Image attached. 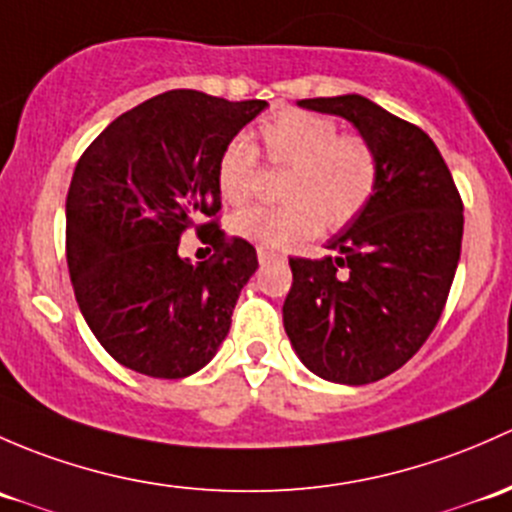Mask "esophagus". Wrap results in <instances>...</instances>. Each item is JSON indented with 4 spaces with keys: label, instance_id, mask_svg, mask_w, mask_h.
<instances>
[{
    "label": "esophagus",
    "instance_id": "34e87169",
    "mask_svg": "<svg viewBox=\"0 0 512 512\" xmlns=\"http://www.w3.org/2000/svg\"><path fill=\"white\" fill-rule=\"evenodd\" d=\"M258 254V261L261 263H271V261H283V254L281 251H273V249H266V246H258L256 249Z\"/></svg>",
    "mask_w": 512,
    "mask_h": 512
}]
</instances>
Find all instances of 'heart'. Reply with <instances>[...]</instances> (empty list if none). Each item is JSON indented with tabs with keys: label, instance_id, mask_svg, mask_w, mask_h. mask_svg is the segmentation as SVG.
Here are the masks:
<instances>
[{
	"label": "heart",
	"instance_id": "heart-1",
	"mask_svg": "<svg viewBox=\"0 0 512 512\" xmlns=\"http://www.w3.org/2000/svg\"><path fill=\"white\" fill-rule=\"evenodd\" d=\"M256 145L231 140L217 160V189L229 204L244 202L256 175V152L273 167H286L278 207H246L231 219L239 239L283 249L315 231H337L355 221L372 202L379 160L362 135L340 133L328 115L281 108L254 130Z\"/></svg>",
	"mask_w": 512,
	"mask_h": 512
}]
</instances>
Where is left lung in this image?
I'll return each mask as SVG.
<instances>
[{
	"instance_id": "1",
	"label": "left lung",
	"mask_w": 512,
	"mask_h": 512,
	"mask_svg": "<svg viewBox=\"0 0 512 512\" xmlns=\"http://www.w3.org/2000/svg\"><path fill=\"white\" fill-rule=\"evenodd\" d=\"M340 115L377 152L372 202L328 241L335 256L291 258L283 328L318 377L370 384L419 352L436 328L461 258L463 204L434 140L370 98L298 100Z\"/></svg>"
}]
</instances>
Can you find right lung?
Instances as JSON below:
<instances>
[{
	"instance_id": "add662e5",
	"label": "right lung",
	"mask_w": 512,
	"mask_h": 512,
	"mask_svg": "<svg viewBox=\"0 0 512 512\" xmlns=\"http://www.w3.org/2000/svg\"><path fill=\"white\" fill-rule=\"evenodd\" d=\"M266 105L160 93L115 118L78 160L66 199L68 273L88 328L128 370L189 377L229 335L258 258L212 221L221 209L217 160ZM192 225L215 246L209 262L176 254Z\"/></svg>"
}]
</instances>
